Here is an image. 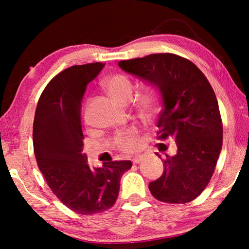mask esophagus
Listing matches in <instances>:
<instances>
[{
  "mask_svg": "<svg viewBox=\"0 0 249 249\" xmlns=\"http://www.w3.org/2000/svg\"><path fill=\"white\" fill-rule=\"evenodd\" d=\"M144 156L142 155H141V156H136V157H134L133 158V162L134 163H140L141 161H142V160H144Z\"/></svg>",
  "mask_w": 249,
  "mask_h": 249,
  "instance_id": "obj_1",
  "label": "esophagus"
}]
</instances>
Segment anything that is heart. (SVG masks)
Returning <instances> with one entry per match:
<instances>
[{
    "label": "heart",
    "mask_w": 249,
    "mask_h": 249,
    "mask_svg": "<svg viewBox=\"0 0 249 249\" xmlns=\"http://www.w3.org/2000/svg\"><path fill=\"white\" fill-rule=\"evenodd\" d=\"M102 86L107 93L117 103L123 102L124 100L130 99L132 96L133 84L127 75H111L104 80ZM156 107H157V94L154 90L147 89L138 95L137 107L142 115H150L156 109ZM116 142L122 150L130 153L138 146L137 134L134 129H130L127 133L120 135Z\"/></svg>",
    "instance_id": "heart-1"
}]
</instances>
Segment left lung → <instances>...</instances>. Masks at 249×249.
<instances>
[{"instance_id": "8db88e82", "label": "left lung", "mask_w": 249, "mask_h": 249, "mask_svg": "<svg viewBox=\"0 0 249 249\" xmlns=\"http://www.w3.org/2000/svg\"><path fill=\"white\" fill-rule=\"evenodd\" d=\"M119 67L160 95L158 140L176 141L177 154L167 155L162 176L149 183L151 195L167 203L191 202L208 185L222 149V120L212 87L193 62L172 53L122 60Z\"/></svg>"}]
</instances>
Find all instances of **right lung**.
Returning <instances> with one entry per match:
<instances>
[{
    "label": "right lung",
    "mask_w": 249,
    "mask_h": 249,
    "mask_svg": "<svg viewBox=\"0 0 249 249\" xmlns=\"http://www.w3.org/2000/svg\"><path fill=\"white\" fill-rule=\"evenodd\" d=\"M103 67L94 62L61 71L41 93L34 119V153L39 170L58 199L83 215L112 208L122 176L132 167L130 160H120L91 169L82 153V99Z\"/></svg>",
    "instance_id": "right-lung-1"
}]
</instances>
